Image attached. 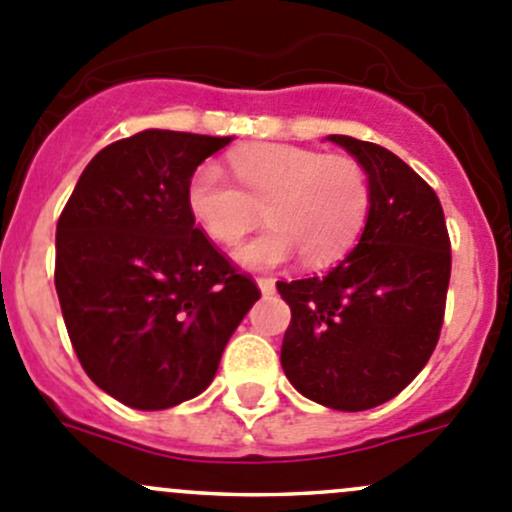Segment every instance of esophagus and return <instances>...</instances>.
<instances>
[{"mask_svg":"<svg viewBox=\"0 0 512 512\" xmlns=\"http://www.w3.org/2000/svg\"><path fill=\"white\" fill-rule=\"evenodd\" d=\"M257 287H260V292L265 294H275V280L272 277H257Z\"/></svg>","mask_w":512,"mask_h":512,"instance_id":"34e87169","label":"esophagus"}]
</instances>
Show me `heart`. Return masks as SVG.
Listing matches in <instances>:
<instances>
[{
  "label": "heart",
  "mask_w": 512,
  "mask_h": 512,
  "mask_svg": "<svg viewBox=\"0 0 512 512\" xmlns=\"http://www.w3.org/2000/svg\"><path fill=\"white\" fill-rule=\"evenodd\" d=\"M237 184L215 163H203L185 188L193 220L215 242L232 245L260 220L270 227L242 242L235 262L270 270L302 255L304 265L322 267L347 255L371 213V180L352 156L282 143L245 146L230 156Z\"/></svg>",
  "instance_id": "b5f03b06"
}]
</instances>
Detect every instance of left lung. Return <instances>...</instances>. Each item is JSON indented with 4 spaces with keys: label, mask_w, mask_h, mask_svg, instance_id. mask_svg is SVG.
<instances>
[{
    "label": "left lung",
    "mask_w": 512,
    "mask_h": 512,
    "mask_svg": "<svg viewBox=\"0 0 512 512\" xmlns=\"http://www.w3.org/2000/svg\"><path fill=\"white\" fill-rule=\"evenodd\" d=\"M371 180L359 245L324 277L277 282L292 309L282 369L307 399L366 411L404 391L436 349L451 280V240L431 185L399 156L327 136Z\"/></svg>",
    "instance_id": "left-lung-1"
}]
</instances>
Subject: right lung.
Listing matches in <instances>:
<instances>
[{
	"mask_svg": "<svg viewBox=\"0 0 512 512\" xmlns=\"http://www.w3.org/2000/svg\"><path fill=\"white\" fill-rule=\"evenodd\" d=\"M232 136L148 131L98 151L56 225V294L98 389L138 411L203 394L260 289L195 227L185 188Z\"/></svg>",
	"mask_w": 512,
	"mask_h": 512,
	"instance_id": "1",
	"label": "right lung"
}]
</instances>
